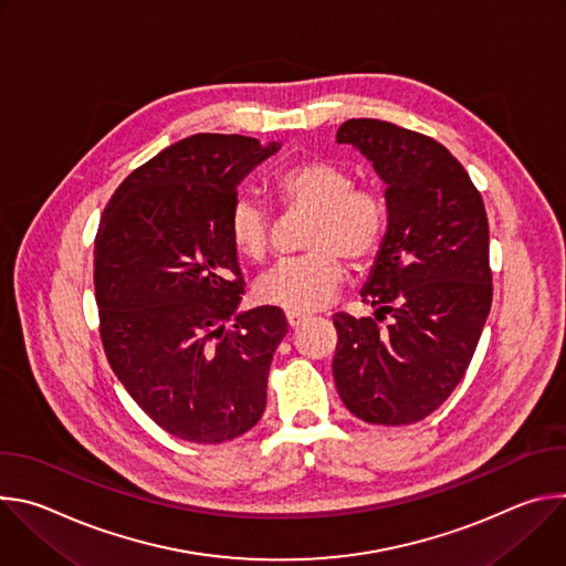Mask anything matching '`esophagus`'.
Here are the masks:
<instances>
[{
	"instance_id": "obj_1",
	"label": "esophagus",
	"mask_w": 566,
	"mask_h": 566,
	"mask_svg": "<svg viewBox=\"0 0 566 566\" xmlns=\"http://www.w3.org/2000/svg\"><path fill=\"white\" fill-rule=\"evenodd\" d=\"M306 319V315L304 313H293V311H286V322H289V327H300L302 322Z\"/></svg>"
}]
</instances>
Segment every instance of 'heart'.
<instances>
[{
	"mask_svg": "<svg viewBox=\"0 0 566 566\" xmlns=\"http://www.w3.org/2000/svg\"><path fill=\"white\" fill-rule=\"evenodd\" d=\"M275 195L286 210H311L304 228L306 255L284 260L269 271L258 295L271 306L308 313L327 306L345 280L347 258L363 262L376 253L385 232V203L327 158H306L275 177ZM228 234L234 251L251 262L266 260L273 221L251 195H239L228 212Z\"/></svg>",
	"mask_w": 566,
	"mask_h": 566,
	"instance_id": "heart-1",
	"label": "heart"
}]
</instances>
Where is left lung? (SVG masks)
<instances>
[{
	"label": "left lung",
	"mask_w": 566,
	"mask_h": 566,
	"mask_svg": "<svg viewBox=\"0 0 566 566\" xmlns=\"http://www.w3.org/2000/svg\"><path fill=\"white\" fill-rule=\"evenodd\" d=\"M336 140L371 160L385 184L387 230L360 291L374 317L334 315V380L354 417L417 423L461 382L486 325V208L463 166L430 136L352 118Z\"/></svg>",
	"instance_id": "left-lung-1"
}]
</instances>
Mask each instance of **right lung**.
I'll list each match as a JSON object with an SVG mask.
<instances>
[{
    "instance_id": "add662e5",
    "label": "right lung",
    "mask_w": 566,
    "mask_h": 566,
    "mask_svg": "<svg viewBox=\"0 0 566 566\" xmlns=\"http://www.w3.org/2000/svg\"><path fill=\"white\" fill-rule=\"evenodd\" d=\"M282 145L195 134L149 158L109 199L94 249L107 360L138 408L177 439L223 443L264 415L277 306L239 311L228 234L237 186Z\"/></svg>"
}]
</instances>
